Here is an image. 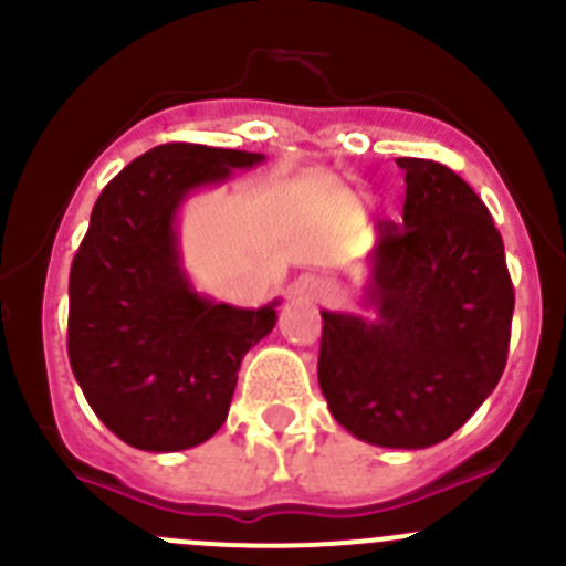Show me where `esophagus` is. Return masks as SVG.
<instances>
[{"label": "esophagus", "mask_w": 566, "mask_h": 566, "mask_svg": "<svg viewBox=\"0 0 566 566\" xmlns=\"http://www.w3.org/2000/svg\"><path fill=\"white\" fill-rule=\"evenodd\" d=\"M304 295L312 304H331V301H336V295H339V287H336L334 282H328V279H315V282L306 284Z\"/></svg>", "instance_id": "34e87169"}]
</instances>
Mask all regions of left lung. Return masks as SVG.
<instances>
[{
	"instance_id": "obj_1",
	"label": "left lung",
	"mask_w": 566,
	"mask_h": 566,
	"mask_svg": "<svg viewBox=\"0 0 566 566\" xmlns=\"http://www.w3.org/2000/svg\"><path fill=\"white\" fill-rule=\"evenodd\" d=\"M402 227L369 251L364 310L319 312L317 380L358 441L427 449L447 441L499 386L515 290L482 199L443 164L397 158Z\"/></svg>"
}]
</instances>
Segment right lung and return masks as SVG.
Wrapping results in <instances>:
<instances>
[{"instance_id": "add662e5", "label": "right lung", "mask_w": 566, "mask_h": 566, "mask_svg": "<svg viewBox=\"0 0 566 566\" xmlns=\"http://www.w3.org/2000/svg\"><path fill=\"white\" fill-rule=\"evenodd\" d=\"M262 153L161 145L130 161L95 202L73 256L67 356L90 408L128 447L182 452L219 432L243 356L282 301L241 310L193 287L180 208Z\"/></svg>"}]
</instances>
